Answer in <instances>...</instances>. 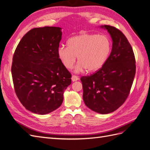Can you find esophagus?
Masks as SVG:
<instances>
[{
    "label": "esophagus",
    "mask_w": 150,
    "mask_h": 150,
    "mask_svg": "<svg viewBox=\"0 0 150 150\" xmlns=\"http://www.w3.org/2000/svg\"><path fill=\"white\" fill-rule=\"evenodd\" d=\"M71 79H72V81H73V82H74V81H78V80L79 79V77L77 76H75V75H72Z\"/></svg>",
    "instance_id": "esophagus-1"
}]
</instances>
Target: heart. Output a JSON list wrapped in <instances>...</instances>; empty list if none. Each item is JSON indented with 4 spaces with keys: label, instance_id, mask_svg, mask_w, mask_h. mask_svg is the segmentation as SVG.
<instances>
[{
    "label": "heart",
    "instance_id": "obj_1",
    "mask_svg": "<svg viewBox=\"0 0 150 150\" xmlns=\"http://www.w3.org/2000/svg\"><path fill=\"white\" fill-rule=\"evenodd\" d=\"M110 39L105 35L81 33L67 40V47L58 48L57 56L67 69L73 67L78 57L74 72L97 71L105 64L111 51Z\"/></svg>",
    "mask_w": 150,
    "mask_h": 150
}]
</instances>
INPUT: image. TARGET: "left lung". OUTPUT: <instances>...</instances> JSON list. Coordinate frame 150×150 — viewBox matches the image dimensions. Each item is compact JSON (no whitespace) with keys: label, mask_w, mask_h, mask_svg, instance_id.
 <instances>
[{"label":"left lung","mask_w":150,"mask_h":150,"mask_svg":"<svg viewBox=\"0 0 150 150\" xmlns=\"http://www.w3.org/2000/svg\"><path fill=\"white\" fill-rule=\"evenodd\" d=\"M112 39V49L96 73L81 78L83 100L92 111L102 115L116 110L128 98L136 72L135 58L128 39L115 27L101 25Z\"/></svg>","instance_id":"8db88e82"}]
</instances>
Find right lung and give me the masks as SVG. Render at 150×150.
I'll return each mask as SVG.
<instances>
[{
	"label": "right lung",
	"instance_id": "1",
	"mask_svg": "<svg viewBox=\"0 0 150 150\" xmlns=\"http://www.w3.org/2000/svg\"><path fill=\"white\" fill-rule=\"evenodd\" d=\"M61 29H31L13 54L11 72L16 95L26 110L35 114L46 115L59 108L71 83V74L57 56Z\"/></svg>",
	"mask_w": 150,
	"mask_h": 150
}]
</instances>
